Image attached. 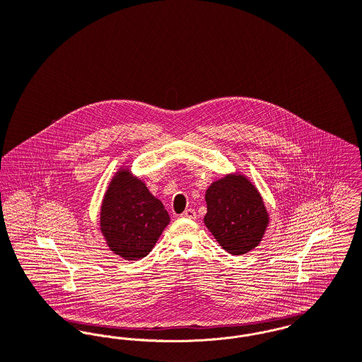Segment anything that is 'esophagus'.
I'll return each mask as SVG.
<instances>
[{
  "label": "esophagus",
  "instance_id": "1",
  "mask_svg": "<svg viewBox=\"0 0 362 362\" xmlns=\"http://www.w3.org/2000/svg\"><path fill=\"white\" fill-rule=\"evenodd\" d=\"M182 217H186V218H192L194 220L197 217V213L194 209H186L185 212L182 213Z\"/></svg>",
  "mask_w": 362,
  "mask_h": 362
}]
</instances>
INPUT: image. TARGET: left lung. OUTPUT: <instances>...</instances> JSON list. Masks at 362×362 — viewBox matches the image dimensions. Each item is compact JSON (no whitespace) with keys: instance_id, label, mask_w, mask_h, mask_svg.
<instances>
[{"instance_id":"1","label":"left lung","mask_w":362,"mask_h":362,"mask_svg":"<svg viewBox=\"0 0 362 362\" xmlns=\"http://www.w3.org/2000/svg\"><path fill=\"white\" fill-rule=\"evenodd\" d=\"M205 199V226L224 250L240 255L258 246L269 216L252 182L242 175H227L213 182Z\"/></svg>"}]
</instances>
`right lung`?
<instances>
[{
	"label": "right lung",
	"instance_id": "add662e5",
	"mask_svg": "<svg viewBox=\"0 0 362 362\" xmlns=\"http://www.w3.org/2000/svg\"><path fill=\"white\" fill-rule=\"evenodd\" d=\"M168 224L170 214L141 179L128 170L113 176L103 201L100 226L115 255L129 261L146 257Z\"/></svg>",
	"mask_w": 362,
	"mask_h": 362
}]
</instances>
